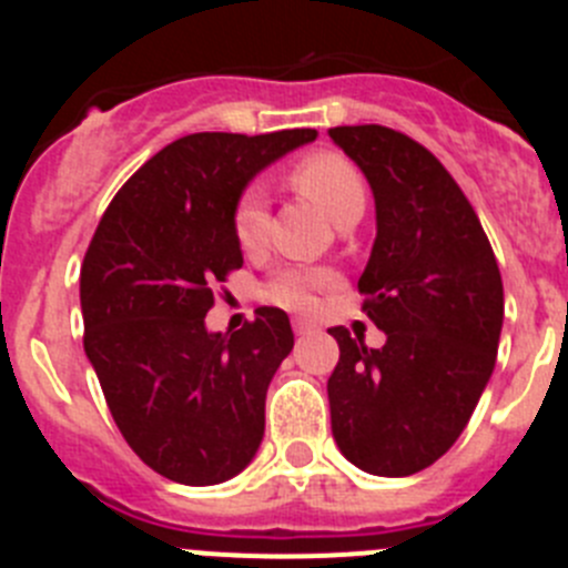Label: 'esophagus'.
<instances>
[{"label": "esophagus", "instance_id": "34e87169", "mask_svg": "<svg viewBox=\"0 0 568 568\" xmlns=\"http://www.w3.org/2000/svg\"><path fill=\"white\" fill-rule=\"evenodd\" d=\"M293 329H295V335H310L315 327H313V324H310V321L295 318V321H293Z\"/></svg>", "mask_w": 568, "mask_h": 568}]
</instances>
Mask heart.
<instances>
[{"mask_svg": "<svg viewBox=\"0 0 568 568\" xmlns=\"http://www.w3.org/2000/svg\"><path fill=\"white\" fill-rule=\"evenodd\" d=\"M290 182L313 199L329 219H338L353 204H364V182L358 170L338 153H310L293 170ZM233 233L244 250H258L267 235V202L258 187H247L239 195L233 210ZM333 273L310 267H287L273 275L267 284V298L290 310H307L315 290L333 284Z\"/></svg>", "mask_w": 568, "mask_h": 568, "instance_id": "b5f03b06", "label": "heart"}]
</instances>
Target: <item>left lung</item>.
<instances>
[{
    "instance_id": "left-lung-1",
    "label": "left lung",
    "mask_w": 568,
    "mask_h": 568,
    "mask_svg": "<svg viewBox=\"0 0 568 568\" xmlns=\"http://www.w3.org/2000/svg\"><path fill=\"white\" fill-rule=\"evenodd\" d=\"M329 139L366 175L375 244L358 293L386 344L333 327L341 358L327 381L341 455L381 478L433 466L469 424L495 369L504 281L464 190L424 144L381 124Z\"/></svg>"
}]
</instances>
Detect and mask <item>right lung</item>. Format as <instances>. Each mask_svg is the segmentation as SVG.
I'll return each instance as SVG.
<instances>
[{"label": "right lung", "mask_w": 568, "mask_h": 568, "mask_svg": "<svg viewBox=\"0 0 568 568\" xmlns=\"http://www.w3.org/2000/svg\"><path fill=\"white\" fill-rule=\"evenodd\" d=\"M315 130L193 133L130 175L84 253V353L119 433L153 471L184 486L235 478L264 438V400L293 349L284 310L239 333H207L213 287L244 264L239 195Z\"/></svg>", "instance_id": "right-lung-1"}]
</instances>
